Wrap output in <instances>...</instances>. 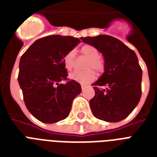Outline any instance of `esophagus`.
I'll return each mask as SVG.
<instances>
[{
  "label": "esophagus",
  "mask_w": 157,
  "mask_h": 157,
  "mask_svg": "<svg viewBox=\"0 0 157 157\" xmlns=\"http://www.w3.org/2000/svg\"><path fill=\"white\" fill-rule=\"evenodd\" d=\"M86 87H87V86H86V85H81V89H82V90H85L86 89Z\"/></svg>",
  "instance_id": "obj_1"
}]
</instances>
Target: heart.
<instances>
[{"mask_svg": "<svg viewBox=\"0 0 157 157\" xmlns=\"http://www.w3.org/2000/svg\"><path fill=\"white\" fill-rule=\"evenodd\" d=\"M81 54L89 58L86 64V70L84 71H76L70 75V78L73 81L81 84H89L94 81L96 78L95 72L92 70H95L98 74H102L105 70V63L100 56L99 51L95 46L92 45H84L81 48ZM76 54L74 51L71 50L64 54L63 62L65 68L67 71H71L73 68L74 59ZM91 68L92 69H91Z\"/></svg>", "mask_w": 157, "mask_h": 157, "instance_id": "1", "label": "heart"}]
</instances>
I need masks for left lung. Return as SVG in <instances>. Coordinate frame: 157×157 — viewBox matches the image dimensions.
<instances>
[{"mask_svg":"<svg viewBox=\"0 0 157 157\" xmlns=\"http://www.w3.org/2000/svg\"><path fill=\"white\" fill-rule=\"evenodd\" d=\"M81 39L95 46L104 57V72L92 85L95 91L90 100L92 113L105 121H121L133 112L142 95L143 71L136 54L111 36Z\"/></svg>","mask_w":157,"mask_h":157,"instance_id":"1","label":"left lung"}]
</instances>
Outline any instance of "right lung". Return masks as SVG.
I'll list each match as a JSON object with an SVG mask.
<instances>
[{
	"label": "right lung",
	"instance_id": "obj_1",
	"mask_svg": "<svg viewBox=\"0 0 157 157\" xmlns=\"http://www.w3.org/2000/svg\"><path fill=\"white\" fill-rule=\"evenodd\" d=\"M80 41L68 36H48L36 40L21 57L18 81L23 101L40 121L51 124L67 118L81 94V85L67 79L63 62L64 54Z\"/></svg>",
	"mask_w": 157,
	"mask_h": 157
}]
</instances>
